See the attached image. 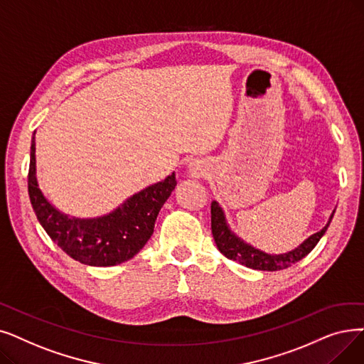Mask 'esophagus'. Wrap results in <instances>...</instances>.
<instances>
[{
  "instance_id": "34e87169",
  "label": "esophagus",
  "mask_w": 364,
  "mask_h": 364,
  "mask_svg": "<svg viewBox=\"0 0 364 364\" xmlns=\"http://www.w3.org/2000/svg\"><path fill=\"white\" fill-rule=\"evenodd\" d=\"M191 172L193 173V176H200L202 173V168L199 164H192L191 165Z\"/></svg>"
}]
</instances>
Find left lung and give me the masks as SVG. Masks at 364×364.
<instances>
[{"instance_id": "left-lung-1", "label": "left lung", "mask_w": 364, "mask_h": 364, "mask_svg": "<svg viewBox=\"0 0 364 364\" xmlns=\"http://www.w3.org/2000/svg\"><path fill=\"white\" fill-rule=\"evenodd\" d=\"M331 218H333V214H331L328 223L320 232L309 236V238L302 245H299L296 250L287 252V255L271 256V255H266L263 251H259L256 248L247 245L240 238H236V236L229 230L225 221L223 211H221V208L218 207V203L217 202L211 203V230H213L217 248L220 250L221 255H225L228 259L236 263H241L247 267H251V269H259V271L286 269V267L297 263L299 260H302L314 250V247L318 244L321 236L327 230Z\"/></svg>"}]
</instances>
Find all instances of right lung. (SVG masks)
Masks as SVG:
<instances>
[{
	"label": "right lung",
	"mask_w": 364,
	"mask_h": 364,
	"mask_svg": "<svg viewBox=\"0 0 364 364\" xmlns=\"http://www.w3.org/2000/svg\"><path fill=\"white\" fill-rule=\"evenodd\" d=\"M177 186L176 176L153 184L126 200L112 214L93 220L70 218L55 210L36 178V141L31 144L28 193L34 213L52 241L67 255L89 266H116L132 259L154 230L162 205Z\"/></svg>",
	"instance_id": "obj_1"
}]
</instances>
